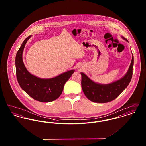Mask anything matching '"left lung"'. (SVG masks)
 Wrapping results in <instances>:
<instances>
[{
    "instance_id": "obj_1",
    "label": "left lung",
    "mask_w": 146,
    "mask_h": 146,
    "mask_svg": "<svg viewBox=\"0 0 146 146\" xmlns=\"http://www.w3.org/2000/svg\"><path fill=\"white\" fill-rule=\"evenodd\" d=\"M121 38L129 42L124 36H121ZM132 55L131 62L125 76L111 83L102 84L95 83L85 74L81 72L82 88L86 97L91 101L97 103L108 102L118 97L131 80L133 66V56Z\"/></svg>"
}]
</instances>
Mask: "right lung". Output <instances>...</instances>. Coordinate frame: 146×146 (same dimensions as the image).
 <instances>
[{
	"mask_svg": "<svg viewBox=\"0 0 146 146\" xmlns=\"http://www.w3.org/2000/svg\"><path fill=\"white\" fill-rule=\"evenodd\" d=\"M31 36L29 35L25 39L16 54L15 66L17 79L22 89L29 96L40 102H51L60 97L64 84L75 70H70L49 79L40 78L31 74L23 62L22 54L26 42Z\"/></svg>",
	"mask_w": 146,
	"mask_h": 146,
	"instance_id": "add662e5",
	"label": "right lung"
}]
</instances>
